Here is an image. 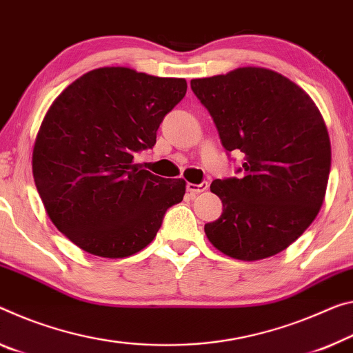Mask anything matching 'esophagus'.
<instances>
[{
  "instance_id": "1",
  "label": "esophagus",
  "mask_w": 353,
  "mask_h": 353,
  "mask_svg": "<svg viewBox=\"0 0 353 353\" xmlns=\"http://www.w3.org/2000/svg\"><path fill=\"white\" fill-rule=\"evenodd\" d=\"M209 187V183L207 182H201V183H187V192L190 194H198V193H203Z\"/></svg>"
}]
</instances>
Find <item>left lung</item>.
<instances>
[{"label":"left lung","mask_w":353,"mask_h":353,"mask_svg":"<svg viewBox=\"0 0 353 353\" xmlns=\"http://www.w3.org/2000/svg\"><path fill=\"white\" fill-rule=\"evenodd\" d=\"M190 85L223 148L245 154L242 174L212 182L223 214L204 226L207 239L234 259L278 254L314 221L325 198L332 146L321 111L300 86L264 67Z\"/></svg>","instance_id":"8db88e82"}]
</instances>
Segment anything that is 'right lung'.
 Returning <instances> with one entry per match:
<instances>
[{
	"instance_id": "1",
	"label": "right lung",
	"mask_w": 353,
	"mask_h": 353,
	"mask_svg": "<svg viewBox=\"0 0 353 353\" xmlns=\"http://www.w3.org/2000/svg\"><path fill=\"white\" fill-rule=\"evenodd\" d=\"M183 78L102 67L67 86L43 117L32 150L36 188L53 225L100 257H127L152 242L183 179L133 165L152 149L163 117L185 97Z\"/></svg>"
}]
</instances>
